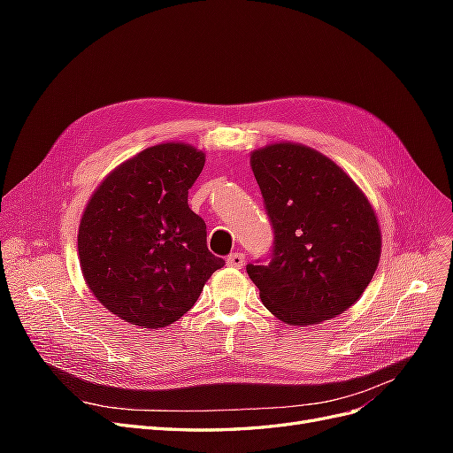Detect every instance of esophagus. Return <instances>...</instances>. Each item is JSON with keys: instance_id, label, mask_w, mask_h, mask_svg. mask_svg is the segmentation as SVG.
I'll list each match as a JSON object with an SVG mask.
<instances>
[{"instance_id": "1", "label": "esophagus", "mask_w": 453, "mask_h": 453, "mask_svg": "<svg viewBox=\"0 0 453 453\" xmlns=\"http://www.w3.org/2000/svg\"><path fill=\"white\" fill-rule=\"evenodd\" d=\"M226 265L232 268H242L245 265V257L243 253H230L226 257Z\"/></svg>"}]
</instances>
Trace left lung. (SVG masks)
Wrapping results in <instances>:
<instances>
[{
    "label": "left lung",
    "mask_w": 453,
    "mask_h": 453,
    "mask_svg": "<svg viewBox=\"0 0 453 453\" xmlns=\"http://www.w3.org/2000/svg\"><path fill=\"white\" fill-rule=\"evenodd\" d=\"M251 168L273 230L268 258L245 266L260 300L289 325L336 318L357 303L378 266L372 205L344 170L304 145L255 150Z\"/></svg>",
    "instance_id": "8db88e82"
}]
</instances>
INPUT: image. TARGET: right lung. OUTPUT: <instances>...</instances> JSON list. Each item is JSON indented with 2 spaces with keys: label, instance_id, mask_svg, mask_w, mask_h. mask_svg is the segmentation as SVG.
Wrapping results in <instances>:
<instances>
[{
  "label": "right lung",
  "instance_id": "add662e5",
  "mask_svg": "<svg viewBox=\"0 0 453 453\" xmlns=\"http://www.w3.org/2000/svg\"><path fill=\"white\" fill-rule=\"evenodd\" d=\"M203 153L185 143L142 150L96 188L79 225V258L92 295L142 328L166 326L195 306L225 266L188 208Z\"/></svg>",
  "mask_w": 453,
  "mask_h": 453
}]
</instances>
